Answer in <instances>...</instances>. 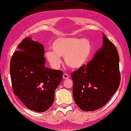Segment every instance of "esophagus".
Masks as SVG:
<instances>
[{
	"mask_svg": "<svg viewBox=\"0 0 131 131\" xmlns=\"http://www.w3.org/2000/svg\"><path fill=\"white\" fill-rule=\"evenodd\" d=\"M62 77H63V79H67L69 78V75H68L67 74H65V73L63 74V76Z\"/></svg>",
	"mask_w": 131,
	"mask_h": 131,
	"instance_id": "1",
	"label": "esophagus"
}]
</instances>
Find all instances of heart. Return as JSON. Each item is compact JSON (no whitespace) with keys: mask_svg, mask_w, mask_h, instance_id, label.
I'll return each instance as SVG.
<instances>
[{"mask_svg":"<svg viewBox=\"0 0 131 131\" xmlns=\"http://www.w3.org/2000/svg\"><path fill=\"white\" fill-rule=\"evenodd\" d=\"M52 51H48L45 57L53 69H58L64 57L66 64L73 69H78L86 63L92 52V44L87 38L70 36L59 37L51 45Z\"/></svg>","mask_w":131,"mask_h":131,"instance_id":"b5f03b06","label":"heart"}]
</instances>
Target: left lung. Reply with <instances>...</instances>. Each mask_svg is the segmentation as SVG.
Returning a JSON list of instances; mask_svg holds the SVG:
<instances>
[{"label":"left lung","mask_w":131,"mask_h":131,"mask_svg":"<svg viewBox=\"0 0 131 131\" xmlns=\"http://www.w3.org/2000/svg\"><path fill=\"white\" fill-rule=\"evenodd\" d=\"M103 34V46L92 60L71 74L74 101L85 112L104 106L120 84L118 52L114 44Z\"/></svg>","instance_id":"1"}]
</instances>
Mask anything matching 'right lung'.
Masks as SVG:
<instances>
[{
	"instance_id": "add662e5",
	"label": "right lung",
	"mask_w": 131,
	"mask_h": 131,
	"mask_svg": "<svg viewBox=\"0 0 131 131\" xmlns=\"http://www.w3.org/2000/svg\"><path fill=\"white\" fill-rule=\"evenodd\" d=\"M12 55L10 75L14 92L30 110L43 112L54 101L63 73L45 67L44 47L31 37L24 39Z\"/></svg>"
}]
</instances>
